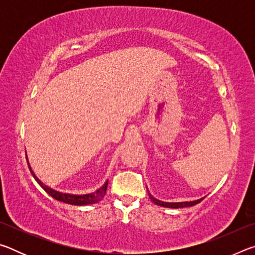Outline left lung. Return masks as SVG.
Listing matches in <instances>:
<instances>
[{
    "label": "left lung",
    "instance_id": "left-lung-1",
    "mask_svg": "<svg viewBox=\"0 0 255 255\" xmlns=\"http://www.w3.org/2000/svg\"><path fill=\"white\" fill-rule=\"evenodd\" d=\"M149 195V193H148ZM149 198L150 200H152L153 202H155V204L158 205V206H162V207H167V208H183V207H191V206H195L197 204H199V202L204 199H199V200H195V201H187V202H163V201H159L157 199H155V198L153 196L149 195Z\"/></svg>",
    "mask_w": 255,
    "mask_h": 255
}]
</instances>
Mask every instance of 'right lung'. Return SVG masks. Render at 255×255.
Wrapping results in <instances>:
<instances>
[{"label": "right lung", "instance_id": "right-lung-1", "mask_svg": "<svg viewBox=\"0 0 255 255\" xmlns=\"http://www.w3.org/2000/svg\"><path fill=\"white\" fill-rule=\"evenodd\" d=\"M29 166L30 171H31V167ZM31 174L33 175V178L36 179V181L38 183L41 185V188L45 190L47 193H49V195L54 198V199L58 200V201H62V202H65V204H70V205H76V206H84V205H92V204H96V202L100 201L103 197H105L106 192H107V187H108V182L105 183V185L101 189H99L98 191L93 192V193H90V195H83V196H74V195H68V193H60L58 191H55V190L50 189L47 187V185L42 184L39 179L37 178L36 175H34L33 172L31 171Z\"/></svg>", "mask_w": 255, "mask_h": 255}]
</instances>
